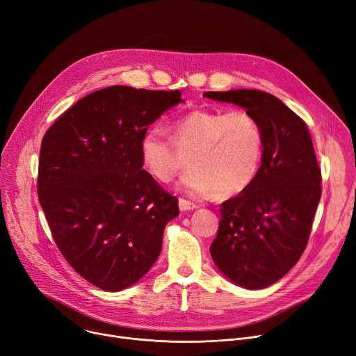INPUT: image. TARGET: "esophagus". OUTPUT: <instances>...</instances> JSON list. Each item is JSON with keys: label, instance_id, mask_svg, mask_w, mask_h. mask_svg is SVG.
I'll use <instances>...</instances> for the list:
<instances>
[{"label": "esophagus", "instance_id": "1", "mask_svg": "<svg viewBox=\"0 0 356 356\" xmlns=\"http://www.w3.org/2000/svg\"><path fill=\"white\" fill-rule=\"evenodd\" d=\"M178 205H179L181 211H191V210H195V208H197V204L188 201V200H184V198H179Z\"/></svg>", "mask_w": 356, "mask_h": 356}]
</instances>
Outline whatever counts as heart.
Returning a JSON list of instances; mask_svg holds the SVG:
<instances>
[{
	"label": "heart",
	"mask_w": 356,
	"mask_h": 356,
	"mask_svg": "<svg viewBox=\"0 0 356 356\" xmlns=\"http://www.w3.org/2000/svg\"><path fill=\"white\" fill-rule=\"evenodd\" d=\"M170 131L171 138L149 128L139 140L143 168L159 182L175 178L182 155L188 170L179 186L191 194H238L260 170L264 136L259 120L247 111H191L174 119Z\"/></svg>",
	"instance_id": "obj_1"
}]
</instances>
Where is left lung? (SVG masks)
<instances>
[{
  "label": "left lung",
  "instance_id": "obj_1",
  "mask_svg": "<svg viewBox=\"0 0 356 356\" xmlns=\"http://www.w3.org/2000/svg\"><path fill=\"white\" fill-rule=\"evenodd\" d=\"M233 103L260 123V170L245 190L221 204L210 253L221 273L244 289L282 279L303 254L322 195V175L306 123L276 96L261 90L207 92Z\"/></svg>",
  "mask_w": 356,
  "mask_h": 356
}]
</instances>
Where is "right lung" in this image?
Returning a JSON list of instances; mask_svg holds the SVG:
<instances>
[{
  "label": "right lung",
  "mask_w": 356,
  "mask_h": 356,
  "mask_svg": "<svg viewBox=\"0 0 356 356\" xmlns=\"http://www.w3.org/2000/svg\"><path fill=\"white\" fill-rule=\"evenodd\" d=\"M184 102L179 90L111 86L81 97L41 142L37 193L60 253L83 279L119 291L156 261L178 198L142 170L139 140Z\"/></svg>",
  "instance_id": "right-lung-1"
}]
</instances>
